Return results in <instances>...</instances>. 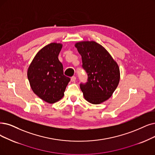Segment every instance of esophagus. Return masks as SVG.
Segmentation results:
<instances>
[{"mask_svg": "<svg viewBox=\"0 0 155 155\" xmlns=\"http://www.w3.org/2000/svg\"><path fill=\"white\" fill-rule=\"evenodd\" d=\"M76 80V78L75 76H72L71 78V81L72 82H75Z\"/></svg>", "mask_w": 155, "mask_h": 155, "instance_id": "34e87169", "label": "esophagus"}]
</instances>
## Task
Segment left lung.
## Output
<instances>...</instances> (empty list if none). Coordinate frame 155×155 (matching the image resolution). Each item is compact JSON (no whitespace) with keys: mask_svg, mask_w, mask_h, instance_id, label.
I'll use <instances>...</instances> for the list:
<instances>
[{"mask_svg":"<svg viewBox=\"0 0 155 155\" xmlns=\"http://www.w3.org/2000/svg\"><path fill=\"white\" fill-rule=\"evenodd\" d=\"M75 46L88 75V81L80 84L84 98L94 104L107 101L120 82L118 65L106 49L95 41L79 42Z\"/></svg>","mask_w":155,"mask_h":155,"instance_id":"left-lung-1","label":"left lung"}]
</instances>
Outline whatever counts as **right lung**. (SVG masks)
I'll return each mask as SVG.
<instances>
[{
  "label": "right lung",
  "mask_w": 155,
  "mask_h": 155,
  "mask_svg": "<svg viewBox=\"0 0 155 155\" xmlns=\"http://www.w3.org/2000/svg\"><path fill=\"white\" fill-rule=\"evenodd\" d=\"M62 45L50 43L36 54L27 71V76L35 95L44 101L53 104L60 101L71 79L64 74L58 60Z\"/></svg>",
  "instance_id": "obj_1"
}]
</instances>
